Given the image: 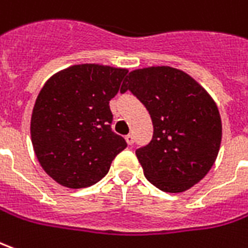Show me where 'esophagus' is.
<instances>
[{"label":"esophagus","instance_id":"esophagus-1","mask_svg":"<svg viewBox=\"0 0 248 248\" xmlns=\"http://www.w3.org/2000/svg\"><path fill=\"white\" fill-rule=\"evenodd\" d=\"M124 138H126V142H127V145H130V146H131V145L134 143V137H133V134H127V136L124 137Z\"/></svg>","mask_w":248,"mask_h":248}]
</instances>
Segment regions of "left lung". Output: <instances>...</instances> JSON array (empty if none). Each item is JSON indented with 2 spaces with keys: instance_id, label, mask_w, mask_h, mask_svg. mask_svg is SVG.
I'll return each mask as SVG.
<instances>
[{
  "instance_id": "obj_1",
  "label": "left lung",
  "mask_w": 248,
  "mask_h": 248,
  "mask_svg": "<svg viewBox=\"0 0 248 248\" xmlns=\"http://www.w3.org/2000/svg\"><path fill=\"white\" fill-rule=\"evenodd\" d=\"M129 90L150 114L153 138L137 149L145 177L158 189H189L214 165L221 142L219 110L208 93L172 67L131 71L121 93Z\"/></svg>"
}]
</instances>
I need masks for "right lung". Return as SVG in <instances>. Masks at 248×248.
I'll return each instance as SVG.
<instances>
[{
    "instance_id": "add662e5",
    "label": "right lung",
    "mask_w": 248,
    "mask_h": 248,
    "mask_svg": "<svg viewBox=\"0 0 248 248\" xmlns=\"http://www.w3.org/2000/svg\"><path fill=\"white\" fill-rule=\"evenodd\" d=\"M126 74L124 68L79 64L41 88L31 119L32 145L40 165L60 185H94L127 146L112 131L108 106Z\"/></svg>"
}]
</instances>
